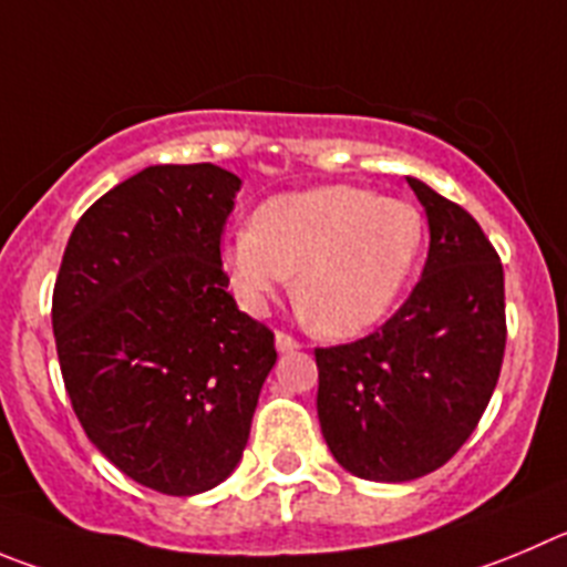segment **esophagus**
Instances as JSON below:
<instances>
[{
	"label": "esophagus",
	"mask_w": 567,
	"mask_h": 567,
	"mask_svg": "<svg viewBox=\"0 0 567 567\" xmlns=\"http://www.w3.org/2000/svg\"><path fill=\"white\" fill-rule=\"evenodd\" d=\"M301 343L296 341L293 336H288V332H277V349L279 352H293V349H299Z\"/></svg>",
	"instance_id": "obj_1"
}]
</instances>
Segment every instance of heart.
I'll return each instance as SVG.
<instances>
[{
  "label": "heart",
  "instance_id": "1",
  "mask_svg": "<svg viewBox=\"0 0 567 567\" xmlns=\"http://www.w3.org/2000/svg\"><path fill=\"white\" fill-rule=\"evenodd\" d=\"M425 235V218L409 200L330 184L266 200L251 226L231 231L224 262L231 288L254 313L296 274V308L308 324L327 338H352L400 301Z\"/></svg>",
  "mask_w": 567,
  "mask_h": 567
}]
</instances>
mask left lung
I'll return each mask as SVG.
<instances>
[{"label": "left lung", "instance_id": "8db88e82", "mask_svg": "<svg viewBox=\"0 0 567 567\" xmlns=\"http://www.w3.org/2000/svg\"><path fill=\"white\" fill-rule=\"evenodd\" d=\"M427 212L422 279L380 330L316 349L321 433L343 470L414 481L478 425L506 349L504 266L478 220L409 178Z\"/></svg>", "mask_w": 567, "mask_h": 567}]
</instances>
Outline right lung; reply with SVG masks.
<instances>
[{
    "label": "right lung",
    "instance_id": "obj_1",
    "mask_svg": "<svg viewBox=\"0 0 567 567\" xmlns=\"http://www.w3.org/2000/svg\"><path fill=\"white\" fill-rule=\"evenodd\" d=\"M235 173L156 164L94 200L66 243L52 330L92 444L164 495L218 486L246 451L274 332L237 310L220 235Z\"/></svg>",
    "mask_w": 567,
    "mask_h": 567
}]
</instances>
